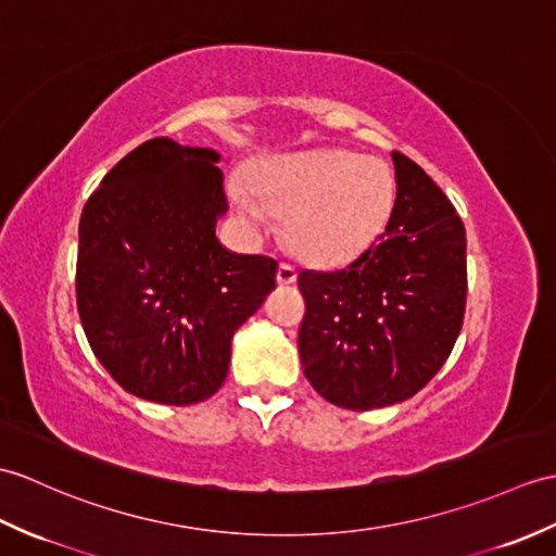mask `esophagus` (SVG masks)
<instances>
[{"label": "esophagus", "mask_w": 556, "mask_h": 556, "mask_svg": "<svg viewBox=\"0 0 556 556\" xmlns=\"http://www.w3.org/2000/svg\"><path fill=\"white\" fill-rule=\"evenodd\" d=\"M295 277H299V273H295L293 265L281 263V265L277 267V283H279V287H289V283L295 281Z\"/></svg>", "instance_id": "esophagus-1"}]
</instances>
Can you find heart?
Returning a JSON list of instances; mask_svg holds the SVG:
<instances>
[{"label":"heart","mask_w":556,"mask_h":556,"mask_svg":"<svg viewBox=\"0 0 556 556\" xmlns=\"http://www.w3.org/2000/svg\"><path fill=\"white\" fill-rule=\"evenodd\" d=\"M227 197L243 225L261 229L269 215L287 217L295 253L337 265L383 235L395 208V177L379 159L339 149L301 151L263 161L251 185L231 177Z\"/></svg>","instance_id":"1"}]
</instances>
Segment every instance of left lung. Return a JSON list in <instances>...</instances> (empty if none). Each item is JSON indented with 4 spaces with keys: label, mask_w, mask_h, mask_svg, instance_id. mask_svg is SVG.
Wrapping results in <instances>:
<instances>
[{
    "label": "left lung",
    "mask_w": 556,
    "mask_h": 556,
    "mask_svg": "<svg viewBox=\"0 0 556 556\" xmlns=\"http://www.w3.org/2000/svg\"><path fill=\"white\" fill-rule=\"evenodd\" d=\"M395 208L369 251L333 273L305 269L299 351L329 403L377 409L412 397L445 365L467 303V231L433 179L403 153Z\"/></svg>",
    "instance_id": "8db88e82"
}]
</instances>
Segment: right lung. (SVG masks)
Here are the masks:
<instances>
[{
  "instance_id": "1",
  "label": "right lung",
  "mask_w": 556,
  "mask_h": 556,
  "mask_svg": "<svg viewBox=\"0 0 556 556\" xmlns=\"http://www.w3.org/2000/svg\"><path fill=\"white\" fill-rule=\"evenodd\" d=\"M219 153L149 139L101 179L80 215L77 313L127 393L193 405L225 383L231 337L275 289L277 263L227 251Z\"/></svg>"
}]
</instances>
